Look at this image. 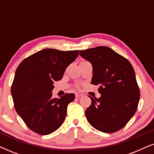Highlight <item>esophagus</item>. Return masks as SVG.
Masks as SVG:
<instances>
[{
  "label": "esophagus",
  "mask_w": 154,
  "mask_h": 154,
  "mask_svg": "<svg viewBox=\"0 0 154 154\" xmlns=\"http://www.w3.org/2000/svg\"><path fill=\"white\" fill-rule=\"evenodd\" d=\"M83 96V94L82 93H79V92H76V93H75V97H81Z\"/></svg>",
  "instance_id": "obj_1"
}]
</instances>
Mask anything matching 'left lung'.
Listing matches in <instances>:
<instances>
[{
	"instance_id": "8db88e82",
	"label": "left lung",
	"mask_w": 154,
	"mask_h": 154,
	"mask_svg": "<svg viewBox=\"0 0 154 154\" xmlns=\"http://www.w3.org/2000/svg\"><path fill=\"white\" fill-rule=\"evenodd\" d=\"M92 66L91 83L99 85L100 98L91 99L85 116L92 127L105 133L123 128L132 119L140 101V88L129 61L111 48L98 46L81 50Z\"/></svg>"
}]
</instances>
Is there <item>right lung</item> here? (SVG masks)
<instances>
[{
	"label": "right lung",
	"instance_id": "right-lung-1",
	"mask_svg": "<svg viewBox=\"0 0 154 154\" xmlns=\"http://www.w3.org/2000/svg\"><path fill=\"white\" fill-rule=\"evenodd\" d=\"M79 50L44 49L20 63L15 71L11 94L18 115L33 132L45 135L58 129L66 116L67 106L75 94L52 98L54 82L79 55Z\"/></svg>",
	"mask_w": 154,
	"mask_h": 154
}]
</instances>
